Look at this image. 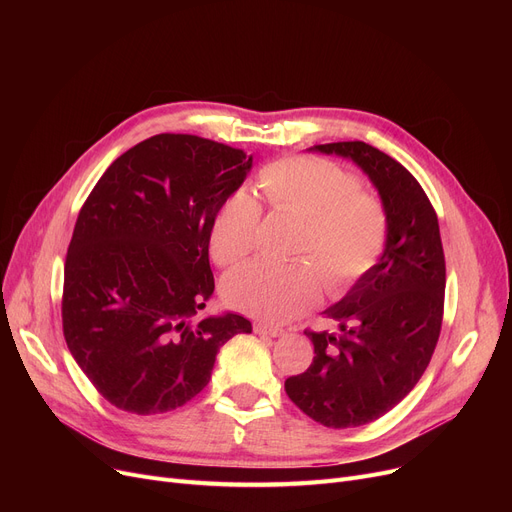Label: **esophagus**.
Listing matches in <instances>:
<instances>
[{
    "label": "esophagus",
    "instance_id": "34e87169",
    "mask_svg": "<svg viewBox=\"0 0 512 512\" xmlns=\"http://www.w3.org/2000/svg\"><path fill=\"white\" fill-rule=\"evenodd\" d=\"M253 330H255L257 334H265V336H272V338H280V336L286 334L282 328H278V326H267V324H255Z\"/></svg>",
    "mask_w": 512,
    "mask_h": 512
}]
</instances>
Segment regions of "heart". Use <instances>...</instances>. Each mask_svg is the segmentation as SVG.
<instances>
[{"mask_svg":"<svg viewBox=\"0 0 512 512\" xmlns=\"http://www.w3.org/2000/svg\"><path fill=\"white\" fill-rule=\"evenodd\" d=\"M263 197L276 213L301 218L288 265L251 261L226 276L224 301L247 315L284 324L311 309L321 280L332 297L351 290L380 263L390 238L382 199L361 191L355 174L326 159L284 157L259 172ZM261 207L245 191L232 193L215 213L209 253L234 265L257 247Z\"/></svg>","mask_w":512,"mask_h":512,"instance_id":"heart-1","label":"heart"}]
</instances>
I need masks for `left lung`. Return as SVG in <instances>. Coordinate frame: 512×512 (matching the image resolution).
I'll list each match as a JSON object with an SVG mask.
<instances>
[{
    "mask_svg": "<svg viewBox=\"0 0 512 512\" xmlns=\"http://www.w3.org/2000/svg\"><path fill=\"white\" fill-rule=\"evenodd\" d=\"M311 149L353 159L390 215L380 263L324 311L340 332L307 330L313 363L284 384L305 415L344 429L386 415L427 369L442 328L446 263L438 215L405 166L363 141Z\"/></svg>",
    "mask_w": 512,
    "mask_h": 512,
    "instance_id": "8db88e82",
    "label": "left lung"
}]
</instances>
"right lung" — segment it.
Returning a JSON list of instances; mask_svg holds the SVG:
<instances>
[{"mask_svg":"<svg viewBox=\"0 0 512 512\" xmlns=\"http://www.w3.org/2000/svg\"><path fill=\"white\" fill-rule=\"evenodd\" d=\"M253 157L195 134H155L99 178L72 232L62 326L78 367L114 407L155 415L195 398L215 355L251 321L195 319L213 294L209 230Z\"/></svg>","mask_w":512,"mask_h":512,"instance_id":"right-lung-1","label":"right lung"}]
</instances>
